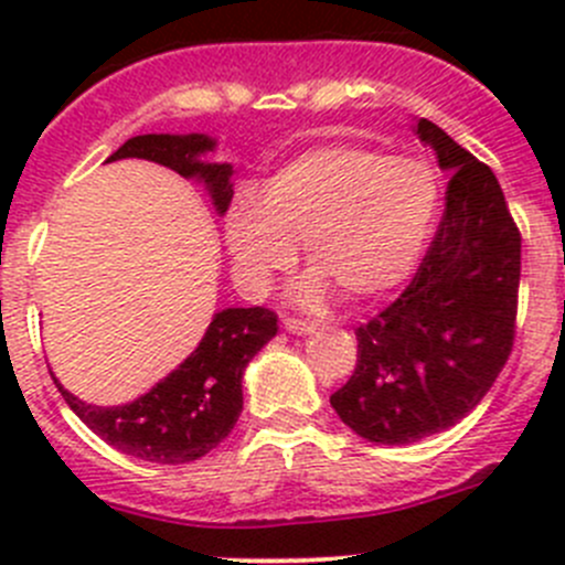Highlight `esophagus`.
<instances>
[{"label":"esophagus","mask_w":565,"mask_h":565,"mask_svg":"<svg viewBox=\"0 0 565 565\" xmlns=\"http://www.w3.org/2000/svg\"><path fill=\"white\" fill-rule=\"evenodd\" d=\"M284 328H287L289 333L309 335V333H315V330H317V324H315V322H306V319H295V317H287V319H284Z\"/></svg>","instance_id":"obj_1"}]
</instances>
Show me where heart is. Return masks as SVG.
<instances>
[{"instance_id":"heart-1","label":"heart","mask_w":565,"mask_h":565,"mask_svg":"<svg viewBox=\"0 0 565 565\" xmlns=\"http://www.w3.org/2000/svg\"><path fill=\"white\" fill-rule=\"evenodd\" d=\"M437 207L440 180L420 158L319 147L267 177L259 202L232 204L226 243L248 292H265L303 243L311 270L295 287L303 309H322L333 287L372 303L415 270Z\"/></svg>"}]
</instances>
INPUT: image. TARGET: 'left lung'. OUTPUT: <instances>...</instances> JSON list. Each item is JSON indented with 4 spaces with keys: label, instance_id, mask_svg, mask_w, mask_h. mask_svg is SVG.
<instances>
[{
    "label": "left lung",
    "instance_id": "left-lung-1",
    "mask_svg": "<svg viewBox=\"0 0 565 565\" xmlns=\"http://www.w3.org/2000/svg\"><path fill=\"white\" fill-rule=\"evenodd\" d=\"M415 134L451 174L446 210L409 287L355 330V372L330 396L380 446L459 424L503 372L516 333L522 235L498 177L429 119Z\"/></svg>",
    "mask_w": 565,
    "mask_h": 565
}]
</instances>
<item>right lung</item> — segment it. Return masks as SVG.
<instances>
[{"label":"right lung","mask_w":565,"mask_h":565,"mask_svg":"<svg viewBox=\"0 0 565 565\" xmlns=\"http://www.w3.org/2000/svg\"><path fill=\"white\" fill-rule=\"evenodd\" d=\"M215 150V139L204 134H145L125 141L108 161L145 158L174 169L188 180L207 185L221 215L232 202V163L204 161ZM278 333V317L270 309H224L213 317L196 350L169 377L152 385L145 396L119 407L87 404L60 388L67 407L100 440L128 457L185 465L202 459L235 429L243 409V372L248 361Z\"/></svg>","instance_id":"right-lung-1"}]
</instances>
